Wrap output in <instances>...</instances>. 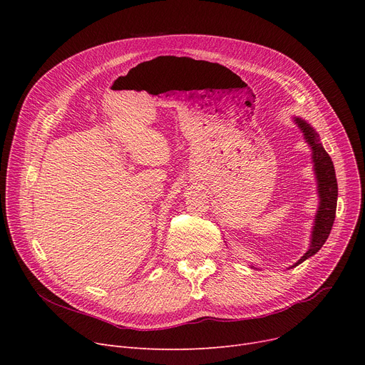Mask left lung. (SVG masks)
Masks as SVG:
<instances>
[{
	"label": "left lung",
	"instance_id": "1",
	"mask_svg": "<svg viewBox=\"0 0 365 365\" xmlns=\"http://www.w3.org/2000/svg\"><path fill=\"white\" fill-rule=\"evenodd\" d=\"M297 125L303 131L306 142H308L312 148V160L314 167L317 173V180H318V192H319V208L315 217V226L312 231V242L311 248L303 255V257L294 264H300L308 257L314 256L321 250L324 242L327 241L331 227L336 217V207H337V179H336V171L333 161L325 149L322 148L319 142L318 133L306 121L296 118Z\"/></svg>",
	"mask_w": 365,
	"mask_h": 365
}]
</instances>
